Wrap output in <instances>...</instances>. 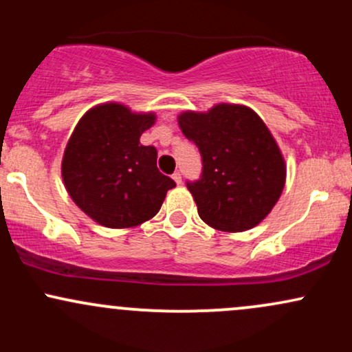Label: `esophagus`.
<instances>
[{
	"mask_svg": "<svg viewBox=\"0 0 352 352\" xmlns=\"http://www.w3.org/2000/svg\"><path fill=\"white\" fill-rule=\"evenodd\" d=\"M172 179L175 180L177 185H180V184H182V173H180V172H175V173H173V175H172Z\"/></svg>",
	"mask_w": 352,
	"mask_h": 352,
	"instance_id": "obj_1",
	"label": "esophagus"
}]
</instances>
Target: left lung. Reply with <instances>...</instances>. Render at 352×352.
Wrapping results in <instances>:
<instances>
[{
  "label": "left lung",
  "mask_w": 352,
  "mask_h": 352,
  "mask_svg": "<svg viewBox=\"0 0 352 352\" xmlns=\"http://www.w3.org/2000/svg\"><path fill=\"white\" fill-rule=\"evenodd\" d=\"M179 125L201 153L200 180L187 182L201 220L221 232L256 227L286 182L283 153L261 117L240 104H217L182 112Z\"/></svg>",
  "instance_id": "8db88e82"
}]
</instances>
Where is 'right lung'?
<instances>
[{
	"mask_svg": "<svg viewBox=\"0 0 352 352\" xmlns=\"http://www.w3.org/2000/svg\"><path fill=\"white\" fill-rule=\"evenodd\" d=\"M153 112H132L119 102L89 109L76 125L60 173L78 207L107 228H132L157 215L175 187L157 168V148L140 144L155 124Z\"/></svg>",
	"mask_w": 352,
	"mask_h": 352,
	"instance_id": "right-lung-1",
	"label": "right lung"
}]
</instances>
